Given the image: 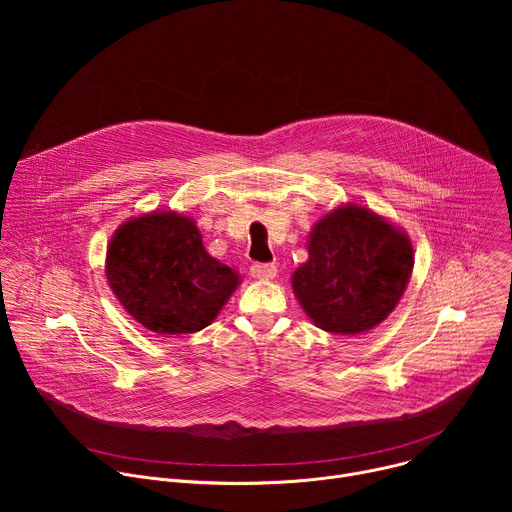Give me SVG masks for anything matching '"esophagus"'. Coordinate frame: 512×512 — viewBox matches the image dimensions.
<instances>
[{"mask_svg": "<svg viewBox=\"0 0 512 512\" xmlns=\"http://www.w3.org/2000/svg\"><path fill=\"white\" fill-rule=\"evenodd\" d=\"M277 273V267L273 263H253L251 265V275L255 279H273Z\"/></svg>", "mask_w": 512, "mask_h": 512, "instance_id": "obj_1", "label": "esophagus"}]
</instances>
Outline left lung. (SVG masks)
Listing matches in <instances>:
<instances>
[{"instance_id": "left-lung-1", "label": "left lung", "mask_w": 512, "mask_h": 512, "mask_svg": "<svg viewBox=\"0 0 512 512\" xmlns=\"http://www.w3.org/2000/svg\"><path fill=\"white\" fill-rule=\"evenodd\" d=\"M308 253L291 285L314 324L334 334H358L383 322L413 269L409 239L358 206L324 216Z\"/></svg>"}]
</instances>
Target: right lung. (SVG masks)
I'll list each match as a JSON object with an SVG mask.
<instances>
[{
    "instance_id": "right-lung-1",
    "label": "right lung",
    "mask_w": 512,
    "mask_h": 512,
    "mask_svg": "<svg viewBox=\"0 0 512 512\" xmlns=\"http://www.w3.org/2000/svg\"><path fill=\"white\" fill-rule=\"evenodd\" d=\"M107 279L123 308L160 334L206 328L239 283L231 267L206 253L190 218L176 212L125 223L107 251Z\"/></svg>"
}]
</instances>
